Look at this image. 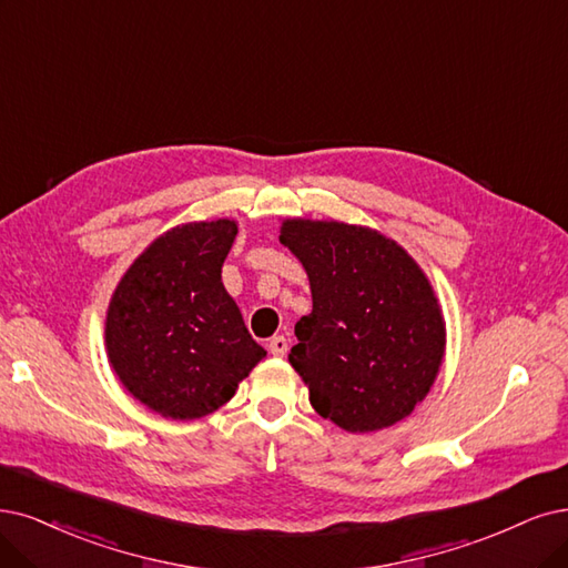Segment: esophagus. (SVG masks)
<instances>
[{
    "mask_svg": "<svg viewBox=\"0 0 568 568\" xmlns=\"http://www.w3.org/2000/svg\"><path fill=\"white\" fill-rule=\"evenodd\" d=\"M268 351H271V355H276V358H283V355L287 353V339L283 337V334L268 339Z\"/></svg>",
    "mask_w": 568,
    "mask_h": 568,
    "instance_id": "obj_1",
    "label": "esophagus"
}]
</instances>
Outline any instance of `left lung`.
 <instances>
[{
  "label": "left lung",
  "mask_w": 568,
  "mask_h": 568,
  "mask_svg": "<svg viewBox=\"0 0 568 568\" xmlns=\"http://www.w3.org/2000/svg\"><path fill=\"white\" fill-rule=\"evenodd\" d=\"M281 243L304 264L313 311L290 363L323 418L372 433L412 414L445 353V323L424 271L365 226L287 220Z\"/></svg>",
  "instance_id": "left-lung-1"
}]
</instances>
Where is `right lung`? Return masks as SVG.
<instances>
[{"label": "right lung", "mask_w": 568, "mask_h": 568, "mask_svg": "<svg viewBox=\"0 0 568 568\" xmlns=\"http://www.w3.org/2000/svg\"><path fill=\"white\" fill-rule=\"evenodd\" d=\"M236 222L168 231L121 278L104 339L121 384L168 418H201L234 397L266 351L222 285Z\"/></svg>", "instance_id": "obj_1"}]
</instances>
